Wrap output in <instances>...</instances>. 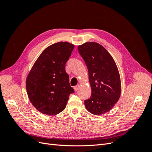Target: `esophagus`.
Masks as SVG:
<instances>
[{
	"instance_id": "34e87169",
	"label": "esophagus",
	"mask_w": 152,
	"mask_h": 152,
	"mask_svg": "<svg viewBox=\"0 0 152 152\" xmlns=\"http://www.w3.org/2000/svg\"><path fill=\"white\" fill-rule=\"evenodd\" d=\"M79 87H80V86L79 85H77V86H74V87H73V88H74V90H75V91H78V89H79Z\"/></svg>"
}]
</instances>
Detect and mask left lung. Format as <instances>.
Segmentation results:
<instances>
[{
    "mask_svg": "<svg viewBox=\"0 0 152 152\" xmlns=\"http://www.w3.org/2000/svg\"><path fill=\"white\" fill-rule=\"evenodd\" d=\"M78 50L88 69L91 97L84 101L88 111L96 115L109 112L120 98L121 78L116 63L102 45L86 42Z\"/></svg>",
    "mask_w": 152,
    "mask_h": 152,
    "instance_id": "1",
    "label": "left lung"
}]
</instances>
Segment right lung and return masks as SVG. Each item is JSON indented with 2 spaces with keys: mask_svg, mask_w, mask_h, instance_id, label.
Segmentation results:
<instances>
[{
  "mask_svg": "<svg viewBox=\"0 0 152 152\" xmlns=\"http://www.w3.org/2000/svg\"><path fill=\"white\" fill-rule=\"evenodd\" d=\"M73 48L74 45L66 42L50 45L40 55L27 77L29 99L40 112L58 114L65 108L69 96L74 93L65 71Z\"/></svg>",
  "mask_w": 152,
  "mask_h": 152,
  "instance_id": "add662e5",
  "label": "right lung"
}]
</instances>
